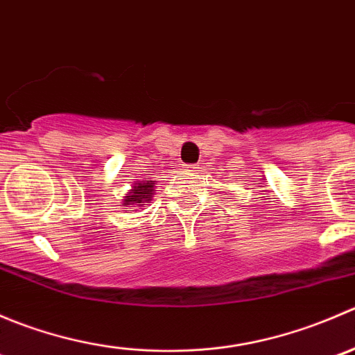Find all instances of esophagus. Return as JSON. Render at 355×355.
<instances>
[{
	"label": "esophagus",
	"instance_id": "1",
	"mask_svg": "<svg viewBox=\"0 0 355 355\" xmlns=\"http://www.w3.org/2000/svg\"><path fill=\"white\" fill-rule=\"evenodd\" d=\"M184 168H185V170H187V171H194L198 166H196V164H185Z\"/></svg>",
	"mask_w": 355,
	"mask_h": 355
}]
</instances>
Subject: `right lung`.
<instances>
[{
	"label": "right lung",
	"mask_w": 355,
	"mask_h": 355,
	"mask_svg": "<svg viewBox=\"0 0 355 355\" xmlns=\"http://www.w3.org/2000/svg\"><path fill=\"white\" fill-rule=\"evenodd\" d=\"M153 192H155V180L135 182L134 187L130 189V192L125 196L121 206H123V209L128 211V207L139 206V204L142 202H149V200L153 199Z\"/></svg>",
	"instance_id": "obj_1"
}]
</instances>
